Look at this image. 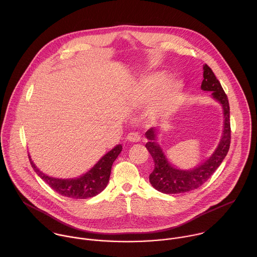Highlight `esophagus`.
<instances>
[{"mask_svg":"<svg viewBox=\"0 0 257 257\" xmlns=\"http://www.w3.org/2000/svg\"><path fill=\"white\" fill-rule=\"evenodd\" d=\"M140 139H141L140 135L137 132H130L127 135V140L129 142H138V141H140Z\"/></svg>","mask_w":257,"mask_h":257,"instance_id":"esophagus-1","label":"esophagus"}]
</instances>
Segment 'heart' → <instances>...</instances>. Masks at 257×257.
<instances>
[{
	"instance_id": "obj_1",
	"label": "heart",
	"mask_w": 257,
	"mask_h": 257,
	"mask_svg": "<svg viewBox=\"0 0 257 257\" xmlns=\"http://www.w3.org/2000/svg\"><path fill=\"white\" fill-rule=\"evenodd\" d=\"M164 72H153L139 81V91L144 100L157 99V107L165 114H172L180 106L183 84L180 80H167Z\"/></svg>"
}]
</instances>
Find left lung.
I'll return each mask as SVG.
<instances>
[{"label":"left lung","mask_w":257,"mask_h":257,"mask_svg":"<svg viewBox=\"0 0 257 257\" xmlns=\"http://www.w3.org/2000/svg\"><path fill=\"white\" fill-rule=\"evenodd\" d=\"M201 89L211 91V96L222 104L225 119L222 139L208 160L195 169L183 171L172 167L168 162L162 148L157 142V129L151 128L146 131L145 136L149 139V142L145 144V148L148 149L155 162V169L150 175V182L153 187L160 192L177 194L197 189L215 172L229 152L231 143V125L228 96L213 74L212 70L206 64L203 66Z\"/></svg>","instance_id":"8db88e82"}]
</instances>
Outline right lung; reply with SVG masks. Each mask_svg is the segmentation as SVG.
Listing matches in <instances>:
<instances>
[{
	"label": "right lung",
	"instance_id": "1",
	"mask_svg": "<svg viewBox=\"0 0 257 257\" xmlns=\"http://www.w3.org/2000/svg\"><path fill=\"white\" fill-rule=\"evenodd\" d=\"M121 152L122 145L119 144L104 155L86 174L76 179H58L47 176L35 167L30 157L28 158L34 172L56 192L70 198L85 199L97 195L106 187L113 163Z\"/></svg>",
	"mask_w": 257,
	"mask_h": 257
}]
</instances>
